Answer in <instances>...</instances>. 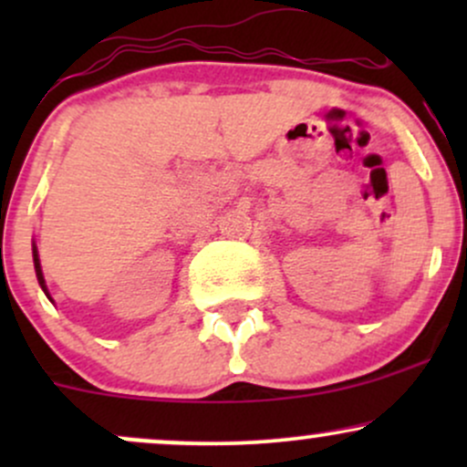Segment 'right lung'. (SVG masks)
<instances>
[{
  "instance_id": "obj_1",
  "label": "right lung",
  "mask_w": 467,
  "mask_h": 467,
  "mask_svg": "<svg viewBox=\"0 0 467 467\" xmlns=\"http://www.w3.org/2000/svg\"><path fill=\"white\" fill-rule=\"evenodd\" d=\"M32 259H35V272H36V281H39L41 289L46 292V296L50 298V294H47V287H46V278H44V272H41V264H39V254H36V245H32ZM52 301V298H50Z\"/></svg>"
}]
</instances>
